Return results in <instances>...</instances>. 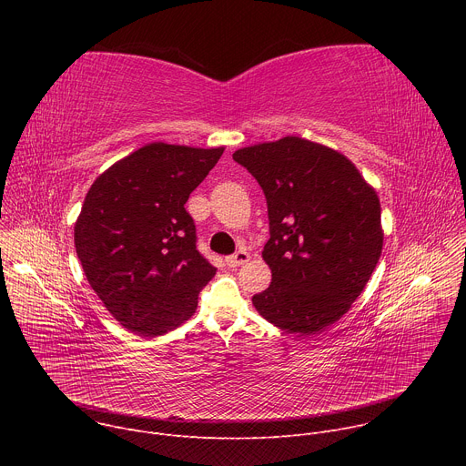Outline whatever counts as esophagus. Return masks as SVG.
Returning a JSON list of instances; mask_svg holds the SVG:
<instances>
[{
  "instance_id": "34e87169",
  "label": "esophagus",
  "mask_w": 466,
  "mask_h": 466,
  "mask_svg": "<svg viewBox=\"0 0 466 466\" xmlns=\"http://www.w3.org/2000/svg\"><path fill=\"white\" fill-rule=\"evenodd\" d=\"M248 259H250V256H248L247 250H238L236 254L227 256V265H228V268H239V265L247 263Z\"/></svg>"
}]
</instances>
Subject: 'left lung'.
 I'll use <instances>...</instances> for the list:
<instances>
[{"label": "left lung", "mask_w": 466, "mask_h": 466, "mask_svg": "<svg viewBox=\"0 0 466 466\" xmlns=\"http://www.w3.org/2000/svg\"><path fill=\"white\" fill-rule=\"evenodd\" d=\"M268 198L263 259L273 280L252 297L258 313L311 336L339 320L361 295L383 247L374 187L339 151L299 138L238 149Z\"/></svg>", "instance_id": "1"}]
</instances>
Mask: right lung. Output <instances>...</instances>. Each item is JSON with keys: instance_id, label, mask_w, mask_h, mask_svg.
<instances>
[{"instance_id": "obj_1", "label": "right lung", "mask_w": 466, "mask_h": 466, "mask_svg": "<svg viewBox=\"0 0 466 466\" xmlns=\"http://www.w3.org/2000/svg\"><path fill=\"white\" fill-rule=\"evenodd\" d=\"M223 151L147 144L101 173L85 197L74 228L83 271L112 317L138 336L187 320L216 275L184 205Z\"/></svg>"}]
</instances>
